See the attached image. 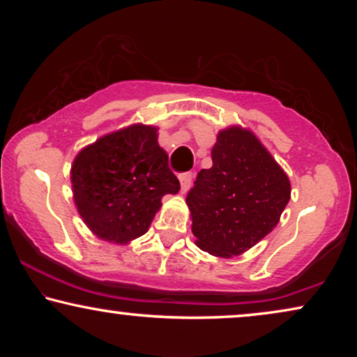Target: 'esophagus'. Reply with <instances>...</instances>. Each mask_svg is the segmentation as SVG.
I'll use <instances>...</instances> for the list:
<instances>
[{"instance_id": "1", "label": "esophagus", "mask_w": 357, "mask_h": 357, "mask_svg": "<svg viewBox=\"0 0 357 357\" xmlns=\"http://www.w3.org/2000/svg\"><path fill=\"white\" fill-rule=\"evenodd\" d=\"M178 180H180V188H182V193L187 192L190 188V185H192V180H193V175L190 172H185V174H180L178 175Z\"/></svg>"}]
</instances>
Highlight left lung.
Here are the masks:
<instances>
[{
    "label": "left lung",
    "mask_w": 357,
    "mask_h": 357,
    "mask_svg": "<svg viewBox=\"0 0 357 357\" xmlns=\"http://www.w3.org/2000/svg\"><path fill=\"white\" fill-rule=\"evenodd\" d=\"M213 167L198 172L187 195L197 245L214 257L241 255L280 222L291 183L255 135L242 126L219 131Z\"/></svg>",
    "instance_id": "1"
}]
</instances>
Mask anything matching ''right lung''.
Returning a JSON list of instances; mask_svg holds the SVG:
<instances>
[{
    "label": "right lung",
    "mask_w": 357,
    "mask_h": 357,
    "mask_svg": "<svg viewBox=\"0 0 357 357\" xmlns=\"http://www.w3.org/2000/svg\"><path fill=\"white\" fill-rule=\"evenodd\" d=\"M71 183L82 221L114 243L143 236L164 195L180 190L158 128L149 125H131L86 146L71 165Z\"/></svg>",
    "instance_id": "add662e5"
}]
</instances>
